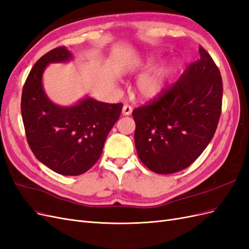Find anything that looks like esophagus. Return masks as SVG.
Instances as JSON below:
<instances>
[{
  "label": "esophagus",
  "instance_id": "1",
  "mask_svg": "<svg viewBox=\"0 0 249 249\" xmlns=\"http://www.w3.org/2000/svg\"><path fill=\"white\" fill-rule=\"evenodd\" d=\"M133 112V108L131 106H129V105H124V106L123 107V114L124 115H131Z\"/></svg>",
  "mask_w": 249,
  "mask_h": 249
}]
</instances>
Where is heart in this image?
<instances>
[{"label":"heart","mask_w":249,"mask_h":249,"mask_svg":"<svg viewBox=\"0 0 249 249\" xmlns=\"http://www.w3.org/2000/svg\"><path fill=\"white\" fill-rule=\"evenodd\" d=\"M157 61L158 59L156 57L147 56L138 64L142 69H149V67H153ZM176 64L172 62L164 63L143 73L137 82V88L140 95L148 100L160 96L166 90L173 73L176 71Z\"/></svg>","instance_id":"b5f03b06"}]
</instances>
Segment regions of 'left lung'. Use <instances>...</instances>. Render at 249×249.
<instances>
[{
  "label": "left lung",
  "instance_id": "8db88e82",
  "mask_svg": "<svg viewBox=\"0 0 249 249\" xmlns=\"http://www.w3.org/2000/svg\"><path fill=\"white\" fill-rule=\"evenodd\" d=\"M190 64L175 85L133 111L139 159L156 173L187 168L212 140L221 114L222 79L209 53Z\"/></svg>",
  "mask_w": 249,
  "mask_h": 249
}]
</instances>
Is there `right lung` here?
Here are the masks:
<instances>
[{
	"instance_id": "right-lung-1",
	"label": "right lung",
	"mask_w": 249,
	"mask_h": 249,
	"mask_svg": "<svg viewBox=\"0 0 249 249\" xmlns=\"http://www.w3.org/2000/svg\"><path fill=\"white\" fill-rule=\"evenodd\" d=\"M73 59L65 47L50 51L30 71L21 93V117L36 159L62 176H79L100 159L109 132L118 120L123 104H107L85 96L71 106L53 103L42 85L51 63Z\"/></svg>"
}]
</instances>
